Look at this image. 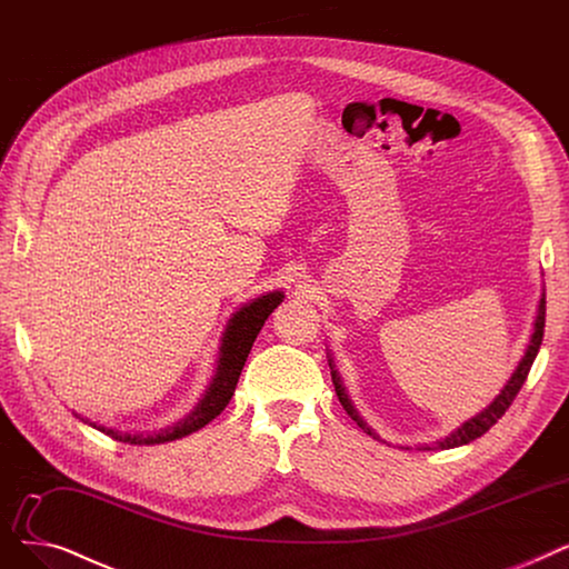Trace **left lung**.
<instances>
[{
    "label": "left lung",
    "mask_w": 569,
    "mask_h": 569,
    "mask_svg": "<svg viewBox=\"0 0 569 569\" xmlns=\"http://www.w3.org/2000/svg\"><path fill=\"white\" fill-rule=\"evenodd\" d=\"M545 312H547V301H545V293H542V299H539V303H537V312H535L532 333H530L528 347H526V351H523V357H521L519 366L513 368V372H511V377L507 380V385L500 389V393H498L489 405H486V408H483L481 412H477L472 419H468V421H463L458 428H453V430L449 432V436L436 440L432 445H421L419 449H432V447H438V449H453V447L468 445V442L481 438L483 432L489 430V428L507 412L511 400L517 398V393L521 391V387H523V382H526V377H528V372H530V366H532V361H535V357H537V351H539V345H542V336H545ZM327 359H329V368H331V380H333L338 400H340V405L345 408V412H347L351 419H355V421L359 423V428H363V430L368 432V436H372L375 440H380V432H377V430L361 417V412L357 410V405L351 402V398H349V393H347V389H345V385H342V377H340V372H338V368H336V361H333L331 351L327 355Z\"/></svg>",
    "instance_id": "8db88e82"
}]
</instances>
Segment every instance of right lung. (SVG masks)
Listing matches in <instances>:
<instances>
[{
  "instance_id": "obj_1",
  "label": "right lung",
  "mask_w": 569,
  "mask_h": 569,
  "mask_svg": "<svg viewBox=\"0 0 569 569\" xmlns=\"http://www.w3.org/2000/svg\"><path fill=\"white\" fill-rule=\"evenodd\" d=\"M282 299H284V291H280V289L266 291V293L257 296V299L242 303L231 315V319L227 321V329L222 333L220 347H218V361H214V372L210 377V385L201 393L199 402L194 405V410H189V415H184L180 421H176L167 428L150 430V432H129V430H120L116 426H108L101 421H92L90 417H83L76 410H71V415L78 417L83 423L101 430L103 436H111L113 440H120L127 445H164V442L180 440V438L189 436V432L201 430L229 405V400L236 391V385H238V377L242 372V366H246V361H248V355L263 327V321L282 303Z\"/></svg>"
}]
</instances>
